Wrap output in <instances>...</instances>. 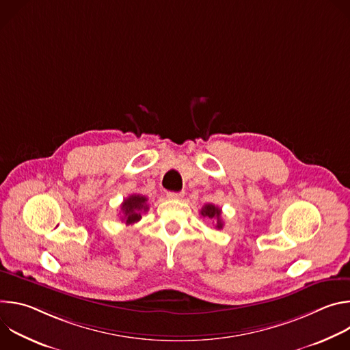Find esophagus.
Masks as SVG:
<instances>
[{"label": "esophagus", "instance_id": "obj_1", "mask_svg": "<svg viewBox=\"0 0 350 350\" xmlns=\"http://www.w3.org/2000/svg\"><path fill=\"white\" fill-rule=\"evenodd\" d=\"M184 196V192H167L169 199H181Z\"/></svg>", "mask_w": 350, "mask_h": 350}]
</instances>
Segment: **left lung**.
<instances>
[{"label": "left lung", "instance_id": "1", "mask_svg": "<svg viewBox=\"0 0 350 350\" xmlns=\"http://www.w3.org/2000/svg\"><path fill=\"white\" fill-rule=\"evenodd\" d=\"M201 215L204 216V217H208V219H211V220H216V227L220 230V228H223V220H221V209L220 208H217V206H215V205H212V204H208V205H205L204 208H202V211H201Z\"/></svg>", "mask_w": 350, "mask_h": 350}]
</instances>
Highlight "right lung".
Listing matches in <instances>:
<instances>
[{
  "label": "right lung",
  "instance_id": "obj_1",
  "mask_svg": "<svg viewBox=\"0 0 350 350\" xmlns=\"http://www.w3.org/2000/svg\"><path fill=\"white\" fill-rule=\"evenodd\" d=\"M146 202H148V198L139 193H133L127 196L120 206V211L123 213L122 221H124L126 226L139 221L142 212H146L149 209Z\"/></svg>",
  "mask_w": 350,
  "mask_h": 350
}]
</instances>
